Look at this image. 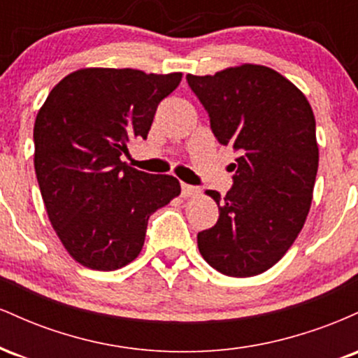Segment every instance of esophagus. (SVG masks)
Listing matches in <instances>:
<instances>
[{
  "instance_id": "34e87169",
  "label": "esophagus",
  "mask_w": 358,
  "mask_h": 358,
  "mask_svg": "<svg viewBox=\"0 0 358 358\" xmlns=\"http://www.w3.org/2000/svg\"><path fill=\"white\" fill-rule=\"evenodd\" d=\"M195 193H199V188L192 187V185L182 183V195L183 196H192V195H195Z\"/></svg>"
}]
</instances>
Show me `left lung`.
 Returning a JSON list of instances; mask_svg holds the SVG:
<instances>
[{"instance_id": "1", "label": "left lung", "mask_w": 358, "mask_h": 358, "mask_svg": "<svg viewBox=\"0 0 358 358\" xmlns=\"http://www.w3.org/2000/svg\"><path fill=\"white\" fill-rule=\"evenodd\" d=\"M187 82L210 119L217 141L239 153L219 220L199 232L205 261L222 274L249 278L286 254L305 224L318 171L310 102L281 73L241 65Z\"/></svg>"}]
</instances>
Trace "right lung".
I'll return each mask as SVG.
<instances>
[{"label":"right lung","mask_w":358,"mask_h":358,"mask_svg":"<svg viewBox=\"0 0 358 358\" xmlns=\"http://www.w3.org/2000/svg\"><path fill=\"white\" fill-rule=\"evenodd\" d=\"M182 73L82 69L62 79L34 127L35 173L57 236L82 266L114 271L138 257L148 219L180 193L171 175L126 166Z\"/></svg>","instance_id":"obj_1"}]
</instances>
